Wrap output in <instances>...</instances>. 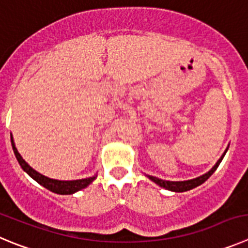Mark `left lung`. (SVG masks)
Instances as JSON below:
<instances>
[{
    "mask_svg": "<svg viewBox=\"0 0 248 248\" xmlns=\"http://www.w3.org/2000/svg\"><path fill=\"white\" fill-rule=\"evenodd\" d=\"M226 151H228V149L225 150V152H224V154H222L221 157L219 158V161H217V162L215 163L214 167H213V169L210 170V171L206 172V173L203 174V176L197 177V178L189 179V181L174 182V181H165V179H160V178H157V177H154V176H147V177H149V178L151 179L152 182H155L156 185H158V186H160V187L165 188V189L172 190V192H187V190H190V189H193V188L201 186L202 183H204V182H205L206 179L209 178V177H210L213 173H214L215 170L217 169V166L220 165L221 160H222V158H224V156H225V154H226Z\"/></svg>",
    "mask_w": 248,
    "mask_h": 248,
    "instance_id": "left-lung-1",
    "label": "left lung"
}]
</instances>
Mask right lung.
I'll return each mask as SVG.
<instances>
[{"instance_id":"1","label":"right lung","mask_w":248,"mask_h":248,"mask_svg":"<svg viewBox=\"0 0 248 248\" xmlns=\"http://www.w3.org/2000/svg\"><path fill=\"white\" fill-rule=\"evenodd\" d=\"M11 144H12L13 152H15L16 158H17L18 163L20 165V167L34 179L39 185H42L43 187H45L46 189L51 190L54 193H58V194H74V193L78 192V190L83 189V188L87 187L88 185H91L94 179H96V174L92 177H88V178L83 179H76V181H59V179H53L49 178V177H45L43 174H40L39 172H36L35 170H33L26 161L22 158L20 154L18 152L17 147H16L15 141H13L12 134H11Z\"/></svg>"}]
</instances>
